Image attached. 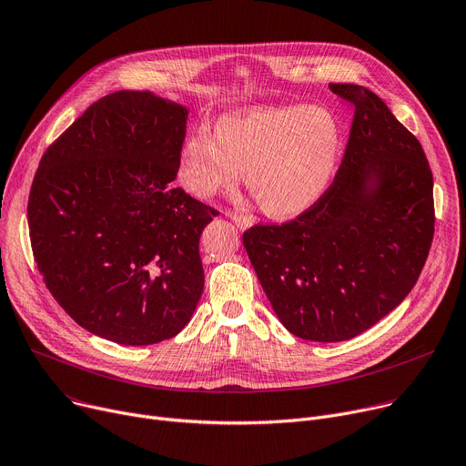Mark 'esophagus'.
<instances>
[{"label":"esophagus","instance_id":"1","mask_svg":"<svg viewBox=\"0 0 466 466\" xmlns=\"http://www.w3.org/2000/svg\"><path fill=\"white\" fill-rule=\"evenodd\" d=\"M226 217L237 226V228H240V229H248V228H252V224H254V220L249 218V217H246V214H240V212H233V210H228L226 212Z\"/></svg>","mask_w":466,"mask_h":466}]
</instances>
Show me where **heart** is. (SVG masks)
<instances>
[{"label":"heart","mask_w":466,"mask_h":466,"mask_svg":"<svg viewBox=\"0 0 466 466\" xmlns=\"http://www.w3.org/2000/svg\"><path fill=\"white\" fill-rule=\"evenodd\" d=\"M341 149L336 116L317 106H254L224 116L210 134L192 132L178 177L196 198H210L238 183L261 208L288 218L309 208L330 185Z\"/></svg>","instance_id":"heart-1"}]
</instances>
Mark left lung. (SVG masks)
Listing matches in <instances>:
<instances>
[{
    "label": "left lung",
    "instance_id": "1",
    "mask_svg": "<svg viewBox=\"0 0 466 466\" xmlns=\"http://www.w3.org/2000/svg\"><path fill=\"white\" fill-rule=\"evenodd\" d=\"M354 117L330 188L299 218L242 235L281 325L345 341L410 293L435 233L433 173L420 141L373 91L330 84Z\"/></svg>",
    "mask_w": 466,
    "mask_h": 466
}]
</instances>
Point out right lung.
Here are the masks:
<instances>
[{
    "instance_id": "obj_1",
    "label": "right lung",
    "mask_w": 466,
    "mask_h": 466,
    "mask_svg": "<svg viewBox=\"0 0 466 466\" xmlns=\"http://www.w3.org/2000/svg\"><path fill=\"white\" fill-rule=\"evenodd\" d=\"M183 104L102 96L43 155L27 224L52 297L91 334L153 345L181 332L203 293L201 231L217 210L175 188Z\"/></svg>"
}]
</instances>
